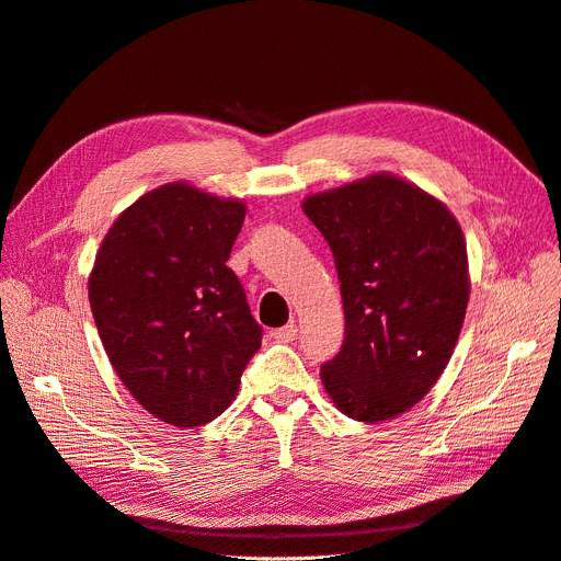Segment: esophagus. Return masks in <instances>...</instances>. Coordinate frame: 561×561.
Masks as SVG:
<instances>
[{
  "label": "esophagus",
  "mask_w": 561,
  "mask_h": 561,
  "mask_svg": "<svg viewBox=\"0 0 561 561\" xmlns=\"http://www.w3.org/2000/svg\"><path fill=\"white\" fill-rule=\"evenodd\" d=\"M273 335H275V340H277V342L288 344V342H294V340L298 337V325H294V323L282 325V328H277V330H275Z\"/></svg>",
  "instance_id": "34e87169"
}]
</instances>
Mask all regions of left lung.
<instances>
[{
  "label": "left lung",
  "instance_id": "8db88e82",
  "mask_svg": "<svg viewBox=\"0 0 561 561\" xmlns=\"http://www.w3.org/2000/svg\"><path fill=\"white\" fill-rule=\"evenodd\" d=\"M302 210L333 249L344 302V344L321 383L348 419H398L458 344L471 291L462 228L446 203L392 173L309 194Z\"/></svg>",
  "mask_w": 561,
  "mask_h": 561
}]
</instances>
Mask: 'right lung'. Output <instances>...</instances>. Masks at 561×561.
<instances>
[{"instance_id": "1", "label": "right lung", "mask_w": 561, "mask_h": 561, "mask_svg": "<svg viewBox=\"0 0 561 561\" xmlns=\"http://www.w3.org/2000/svg\"><path fill=\"white\" fill-rule=\"evenodd\" d=\"M247 205L178 180L142 194L101 240L88 296L119 381L175 427L215 421L261 346L226 265Z\"/></svg>"}]
</instances>
